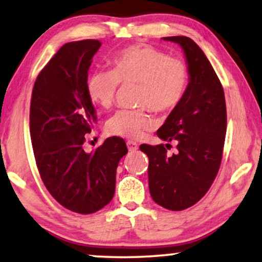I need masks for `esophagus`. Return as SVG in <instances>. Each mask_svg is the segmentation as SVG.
Returning <instances> with one entry per match:
<instances>
[{"instance_id":"34e87169","label":"esophagus","mask_w":262,"mask_h":262,"mask_svg":"<svg viewBox=\"0 0 262 262\" xmlns=\"http://www.w3.org/2000/svg\"><path fill=\"white\" fill-rule=\"evenodd\" d=\"M126 145H127V149L130 150V151H136V150L138 149V144L136 142H132V141H128L127 143H126Z\"/></svg>"}]
</instances>
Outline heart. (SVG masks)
I'll return each instance as SVG.
<instances>
[{
	"label": "heart",
	"mask_w": 262,
	"mask_h": 262,
	"mask_svg": "<svg viewBox=\"0 0 262 262\" xmlns=\"http://www.w3.org/2000/svg\"><path fill=\"white\" fill-rule=\"evenodd\" d=\"M111 70H95L88 76L87 93L91 101L110 108L116 101L118 85L137 84V105L143 108L119 111L107 124L110 134L139 138L155 126L149 108L159 113L173 111L182 101L189 83L185 60L169 57L150 45H132L111 59Z\"/></svg>",
	"instance_id": "1"
}]
</instances>
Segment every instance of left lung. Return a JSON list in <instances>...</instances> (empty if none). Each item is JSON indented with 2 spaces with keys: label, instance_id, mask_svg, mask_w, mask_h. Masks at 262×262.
<instances>
[{
  "label": "left lung",
  "instance_id": "1",
  "mask_svg": "<svg viewBox=\"0 0 262 262\" xmlns=\"http://www.w3.org/2000/svg\"><path fill=\"white\" fill-rule=\"evenodd\" d=\"M184 50L189 83L182 101L171 111L157 136L166 145L139 146L149 157L150 195L164 209L181 211L198 203L220 169L227 132L224 91L203 50L184 35L166 37ZM170 141L178 151L168 156Z\"/></svg>",
  "mask_w": 262,
  "mask_h": 262
}]
</instances>
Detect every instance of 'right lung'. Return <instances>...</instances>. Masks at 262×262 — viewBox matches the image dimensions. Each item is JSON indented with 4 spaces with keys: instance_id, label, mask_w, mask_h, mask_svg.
<instances>
[{
    "instance_id": "1",
    "label": "right lung",
    "mask_w": 262,
    "mask_h": 262,
    "mask_svg": "<svg viewBox=\"0 0 262 262\" xmlns=\"http://www.w3.org/2000/svg\"><path fill=\"white\" fill-rule=\"evenodd\" d=\"M100 46L95 39L63 45L38 75L31 99V141L41 180L60 205L81 214L112 200L118 163L127 154L120 137L107 138L93 152L83 149L96 123L87 80Z\"/></svg>"
}]
</instances>
